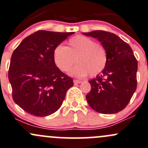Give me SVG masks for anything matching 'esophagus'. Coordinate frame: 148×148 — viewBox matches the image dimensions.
Segmentation results:
<instances>
[{"mask_svg": "<svg viewBox=\"0 0 148 148\" xmlns=\"http://www.w3.org/2000/svg\"><path fill=\"white\" fill-rule=\"evenodd\" d=\"M73 83H75V84H79V83H81L82 81L81 80H74Z\"/></svg>", "mask_w": 148, "mask_h": 148, "instance_id": "obj_1", "label": "esophagus"}]
</instances>
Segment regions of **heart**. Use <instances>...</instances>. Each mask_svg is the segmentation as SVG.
Masks as SVG:
<instances>
[{
  "label": "heart",
  "mask_w": 148,
  "mask_h": 148,
  "mask_svg": "<svg viewBox=\"0 0 148 148\" xmlns=\"http://www.w3.org/2000/svg\"><path fill=\"white\" fill-rule=\"evenodd\" d=\"M77 65L70 75L77 77H95L103 72L108 62V54L103 45L86 36L77 35L69 39L68 46L59 45L53 51V60L62 72H67L73 64Z\"/></svg>",
  "instance_id": "heart-1"
}]
</instances>
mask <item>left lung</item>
Instances as JSON below:
<instances>
[{
	"label": "left lung",
	"instance_id": "8db88e82",
	"mask_svg": "<svg viewBox=\"0 0 148 148\" xmlns=\"http://www.w3.org/2000/svg\"><path fill=\"white\" fill-rule=\"evenodd\" d=\"M83 34L97 38L108 54L103 72L89 80L87 101L97 112L117 113L127 106L136 90L138 61L130 45L114 33L94 30Z\"/></svg>",
	"mask_w": 148,
	"mask_h": 148
}]
</instances>
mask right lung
<instances>
[{"label":"right lung","instance_id":"1","mask_svg":"<svg viewBox=\"0 0 148 148\" xmlns=\"http://www.w3.org/2000/svg\"><path fill=\"white\" fill-rule=\"evenodd\" d=\"M74 32L39 30L22 40L12 54L8 80L15 103L32 115L45 117L61 106L73 85L53 60L55 48Z\"/></svg>","mask_w":148,"mask_h":148}]
</instances>
